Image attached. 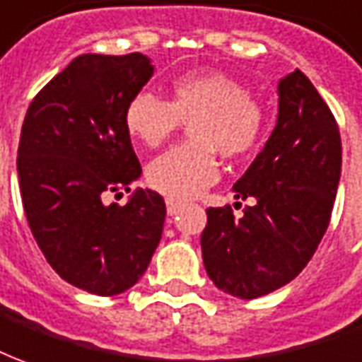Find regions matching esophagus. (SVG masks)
<instances>
[{
	"label": "esophagus",
	"mask_w": 362,
	"mask_h": 362,
	"mask_svg": "<svg viewBox=\"0 0 362 362\" xmlns=\"http://www.w3.org/2000/svg\"><path fill=\"white\" fill-rule=\"evenodd\" d=\"M181 209H183V205H181V203H177V201H171V199H167V214H171V216H173V214L179 213Z\"/></svg>",
	"instance_id": "obj_1"
}]
</instances>
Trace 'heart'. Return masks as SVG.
Here are the masks:
<instances>
[{
    "instance_id": "1",
    "label": "heart",
    "mask_w": 362,
    "mask_h": 362,
    "mask_svg": "<svg viewBox=\"0 0 362 362\" xmlns=\"http://www.w3.org/2000/svg\"><path fill=\"white\" fill-rule=\"evenodd\" d=\"M189 138L156 157L148 167V183L171 201H191L218 177L216 151L226 159H243L258 148L264 132V108L243 82L218 71L179 74L171 82L169 100L156 92H138L124 112V124L148 148H159L183 124Z\"/></svg>"
}]
</instances>
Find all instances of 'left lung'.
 <instances>
[{
	"label": "left lung",
	"instance_id": "obj_1",
	"mask_svg": "<svg viewBox=\"0 0 362 362\" xmlns=\"http://www.w3.org/2000/svg\"><path fill=\"white\" fill-rule=\"evenodd\" d=\"M270 139L233 191L254 199L240 218L209 206L201 248L206 274L228 296L254 300L290 284L327 230L341 177L337 119L301 71L278 86ZM243 205V203H238Z\"/></svg>",
	"mask_w": 362,
	"mask_h": 362
}]
</instances>
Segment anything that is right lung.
Listing matches in <instances>:
<instances>
[{"mask_svg":"<svg viewBox=\"0 0 362 362\" xmlns=\"http://www.w3.org/2000/svg\"><path fill=\"white\" fill-rule=\"evenodd\" d=\"M153 74L141 52L81 54L37 92L25 114L17 173L29 228L74 288L116 296L148 270L165 223L163 197L139 189L124 112Z\"/></svg>","mask_w":362,"mask_h":362,"instance_id":"obj_1","label":"right lung"}]
</instances>
